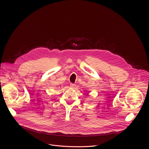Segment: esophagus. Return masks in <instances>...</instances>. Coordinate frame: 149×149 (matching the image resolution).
<instances>
[{"label": "esophagus", "instance_id": "34e87169", "mask_svg": "<svg viewBox=\"0 0 149 149\" xmlns=\"http://www.w3.org/2000/svg\"><path fill=\"white\" fill-rule=\"evenodd\" d=\"M75 86H76V85H75V84H72V83H71V84H70V87H71V88H75Z\"/></svg>", "mask_w": 149, "mask_h": 149}]
</instances>
